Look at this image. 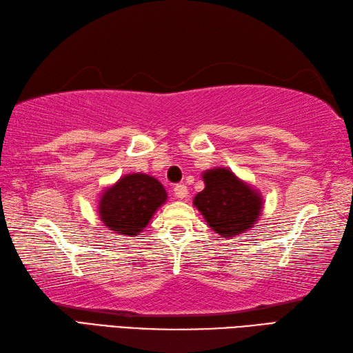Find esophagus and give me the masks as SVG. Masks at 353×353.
<instances>
[{"instance_id": "esophagus-1", "label": "esophagus", "mask_w": 353, "mask_h": 353, "mask_svg": "<svg viewBox=\"0 0 353 353\" xmlns=\"http://www.w3.org/2000/svg\"><path fill=\"white\" fill-rule=\"evenodd\" d=\"M174 193L178 199H185L189 196V192H187V187L184 184H178L174 187Z\"/></svg>"}]
</instances>
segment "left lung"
<instances>
[{
    "instance_id": "obj_1",
    "label": "left lung",
    "mask_w": 353,
    "mask_h": 353,
    "mask_svg": "<svg viewBox=\"0 0 353 353\" xmlns=\"http://www.w3.org/2000/svg\"><path fill=\"white\" fill-rule=\"evenodd\" d=\"M202 181L205 187L193 205L217 236L232 239L254 228L264 208L260 190L228 168L202 172Z\"/></svg>"
}]
</instances>
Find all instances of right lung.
<instances>
[{
	"label": "right lung",
	"instance_id": "1",
	"mask_svg": "<svg viewBox=\"0 0 353 353\" xmlns=\"http://www.w3.org/2000/svg\"><path fill=\"white\" fill-rule=\"evenodd\" d=\"M166 201V189L159 179L148 174H127L101 192L97 211L105 228L137 237Z\"/></svg>",
	"mask_w": 353,
	"mask_h": 353
}]
</instances>
